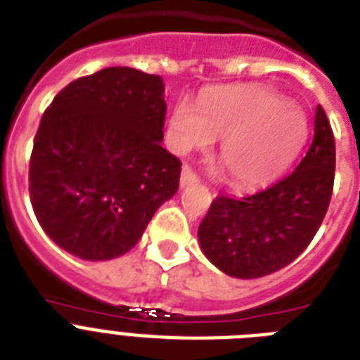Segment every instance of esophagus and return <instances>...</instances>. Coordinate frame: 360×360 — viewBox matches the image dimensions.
Wrapping results in <instances>:
<instances>
[{"mask_svg":"<svg viewBox=\"0 0 360 360\" xmlns=\"http://www.w3.org/2000/svg\"><path fill=\"white\" fill-rule=\"evenodd\" d=\"M198 183L196 172L188 166V164H183V169H181V186H188Z\"/></svg>","mask_w":360,"mask_h":360,"instance_id":"esophagus-1","label":"esophagus"}]
</instances>
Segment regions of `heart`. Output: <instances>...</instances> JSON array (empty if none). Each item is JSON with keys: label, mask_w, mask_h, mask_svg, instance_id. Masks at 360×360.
<instances>
[{"label": "heart", "mask_w": 360, "mask_h": 360, "mask_svg": "<svg viewBox=\"0 0 360 360\" xmlns=\"http://www.w3.org/2000/svg\"><path fill=\"white\" fill-rule=\"evenodd\" d=\"M222 138L219 158L236 186H259L278 177L308 140V120L288 98L256 87L207 93L196 108L181 98L169 117V143L177 153Z\"/></svg>", "instance_id": "1"}]
</instances>
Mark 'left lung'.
<instances>
[{
	"label": "left lung",
	"mask_w": 360,
	"mask_h": 360,
	"mask_svg": "<svg viewBox=\"0 0 360 360\" xmlns=\"http://www.w3.org/2000/svg\"><path fill=\"white\" fill-rule=\"evenodd\" d=\"M335 164V136L318 106L312 143L290 175L252 196L214 198L198 228L209 262L233 278H259L290 265L323 222Z\"/></svg>",
	"instance_id": "obj_1"
}]
</instances>
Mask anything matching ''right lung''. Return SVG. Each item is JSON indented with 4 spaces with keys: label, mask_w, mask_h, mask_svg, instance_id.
I'll return each instance as SVG.
<instances>
[{
    "label": "right lung",
    "mask_w": 360,
    "mask_h": 360,
    "mask_svg": "<svg viewBox=\"0 0 360 360\" xmlns=\"http://www.w3.org/2000/svg\"><path fill=\"white\" fill-rule=\"evenodd\" d=\"M162 78L110 67L70 82L42 114L30 198L46 236L72 256H123L179 188L181 160L160 146Z\"/></svg>",
    "instance_id": "add662e5"
}]
</instances>
